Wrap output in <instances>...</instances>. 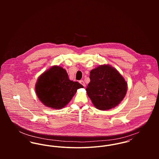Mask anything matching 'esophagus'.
<instances>
[{"label": "esophagus", "instance_id": "obj_1", "mask_svg": "<svg viewBox=\"0 0 159 159\" xmlns=\"http://www.w3.org/2000/svg\"><path fill=\"white\" fill-rule=\"evenodd\" d=\"M80 83L81 84H82L84 87H85V86H86V84H85V83H84V81H83V80H81V81H80Z\"/></svg>", "mask_w": 159, "mask_h": 159}]
</instances>
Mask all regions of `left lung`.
<instances>
[{"label": "left lung", "instance_id": "obj_1", "mask_svg": "<svg viewBox=\"0 0 159 159\" xmlns=\"http://www.w3.org/2000/svg\"><path fill=\"white\" fill-rule=\"evenodd\" d=\"M89 78L91 81L86 90L97 109H111L124 98L127 84L115 68L107 65L100 66L91 70Z\"/></svg>", "mask_w": 159, "mask_h": 159}]
</instances>
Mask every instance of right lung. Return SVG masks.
<instances>
[{
    "label": "right lung",
    "mask_w": 159,
    "mask_h": 159,
    "mask_svg": "<svg viewBox=\"0 0 159 159\" xmlns=\"http://www.w3.org/2000/svg\"><path fill=\"white\" fill-rule=\"evenodd\" d=\"M83 86L68 78L65 69L54 66L43 73L35 85L37 95L46 107L61 109L67 105L77 89Z\"/></svg>",
    "instance_id": "right-lung-1"
}]
</instances>
